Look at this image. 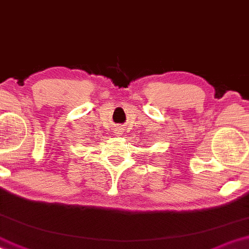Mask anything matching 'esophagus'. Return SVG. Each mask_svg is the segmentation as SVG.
<instances>
[{
	"mask_svg": "<svg viewBox=\"0 0 249 249\" xmlns=\"http://www.w3.org/2000/svg\"><path fill=\"white\" fill-rule=\"evenodd\" d=\"M122 134H124V133H122L121 128H116V129L114 130V135H115V136H121Z\"/></svg>",
	"mask_w": 249,
	"mask_h": 249,
	"instance_id": "obj_1",
	"label": "esophagus"
}]
</instances>
